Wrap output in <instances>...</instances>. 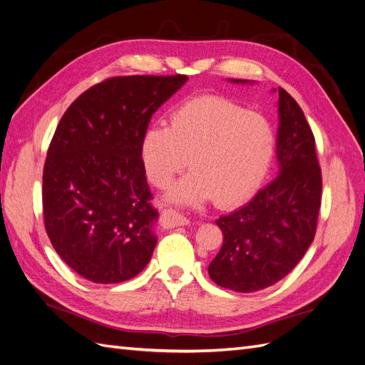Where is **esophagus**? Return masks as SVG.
<instances>
[{"instance_id":"obj_1","label":"esophagus","mask_w":365,"mask_h":365,"mask_svg":"<svg viewBox=\"0 0 365 365\" xmlns=\"http://www.w3.org/2000/svg\"><path fill=\"white\" fill-rule=\"evenodd\" d=\"M161 222H163L164 227L173 228V227L187 225V224H189V219H187L182 215H180L178 212H175V210L168 208V210H164V212L161 213Z\"/></svg>"}]
</instances>
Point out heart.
<instances>
[{"mask_svg": "<svg viewBox=\"0 0 365 365\" xmlns=\"http://www.w3.org/2000/svg\"><path fill=\"white\" fill-rule=\"evenodd\" d=\"M275 149L267 117L220 96L181 105L170 125H152L141 138V161L153 185L164 189L190 160L193 172L176 182L168 200L220 207L239 204L257 190Z\"/></svg>", "mask_w": 365, "mask_h": 365, "instance_id": "b5f03b06", "label": "heart"}]
</instances>
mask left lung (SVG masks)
I'll use <instances>...</instances> for the list:
<instances>
[{"label": "left lung", "instance_id": "8db88e82", "mask_svg": "<svg viewBox=\"0 0 365 365\" xmlns=\"http://www.w3.org/2000/svg\"><path fill=\"white\" fill-rule=\"evenodd\" d=\"M277 106V178L248 204L216 220L224 242L208 275L236 292H256L282 280L303 259L315 236L322 205L315 138L302 108L283 88Z\"/></svg>", "mask_w": 365, "mask_h": 365}]
</instances>
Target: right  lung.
<instances>
[{"instance_id": "1", "label": "right lung", "mask_w": 365, "mask_h": 365, "mask_svg": "<svg viewBox=\"0 0 365 365\" xmlns=\"http://www.w3.org/2000/svg\"><path fill=\"white\" fill-rule=\"evenodd\" d=\"M187 79L111 77L62 115L43 165V222L59 257L83 279L120 283L149 263L160 215L149 202L141 138Z\"/></svg>"}]
</instances>
